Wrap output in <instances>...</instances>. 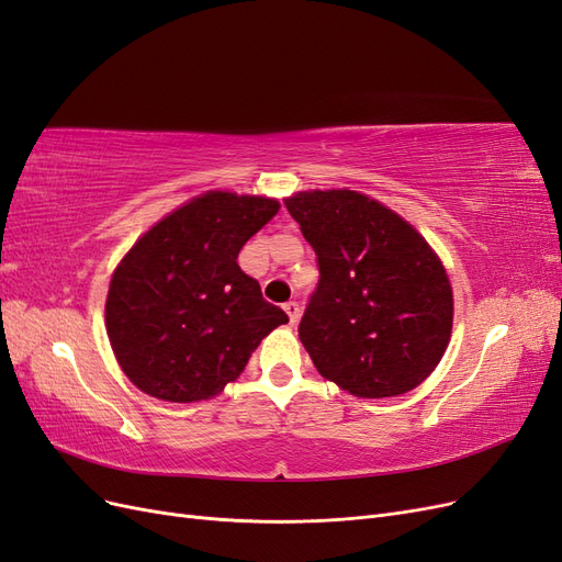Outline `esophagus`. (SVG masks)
I'll return each mask as SVG.
<instances>
[{
  "instance_id": "obj_1",
  "label": "esophagus",
  "mask_w": 562,
  "mask_h": 562,
  "mask_svg": "<svg viewBox=\"0 0 562 562\" xmlns=\"http://www.w3.org/2000/svg\"><path fill=\"white\" fill-rule=\"evenodd\" d=\"M283 310H285L288 318H291V323H297V321H300V304H297L295 300L285 302V304H283Z\"/></svg>"
}]
</instances>
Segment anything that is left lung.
Segmentation results:
<instances>
[{
    "label": "left lung",
    "instance_id": "1",
    "mask_svg": "<svg viewBox=\"0 0 562 562\" xmlns=\"http://www.w3.org/2000/svg\"><path fill=\"white\" fill-rule=\"evenodd\" d=\"M285 209L316 252L318 283L297 333L321 375L361 398L427 380L452 330V288L431 246L351 190L300 192Z\"/></svg>",
    "mask_w": 562,
    "mask_h": 562
}]
</instances>
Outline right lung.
I'll use <instances>...</instances> for the list:
<instances>
[{
    "instance_id": "1",
    "label": "right lung",
    "mask_w": 562,
    "mask_h": 562,
    "mask_svg": "<svg viewBox=\"0 0 562 562\" xmlns=\"http://www.w3.org/2000/svg\"><path fill=\"white\" fill-rule=\"evenodd\" d=\"M279 201L209 192L166 215L119 262L105 304L110 345L145 394L192 403L244 372L288 314L236 262Z\"/></svg>"
}]
</instances>
